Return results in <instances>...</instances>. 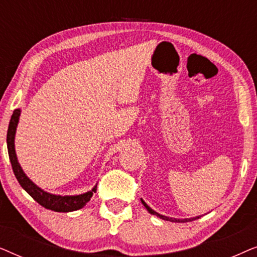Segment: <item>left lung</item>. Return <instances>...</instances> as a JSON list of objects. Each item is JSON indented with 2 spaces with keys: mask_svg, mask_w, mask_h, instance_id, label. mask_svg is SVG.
<instances>
[{
  "mask_svg": "<svg viewBox=\"0 0 257 257\" xmlns=\"http://www.w3.org/2000/svg\"><path fill=\"white\" fill-rule=\"evenodd\" d=\"M140 201H142V203L144 205V207L147 209V212H149L150 214H152V215H156L158 217H160V219L163 220H166V221H171V222H191V221H194V220H198L200 219L201 216H195V217H189V219H175V217H171V216H166V215H161V214L157 213L156 210H153L151 207L147 205V203L144 201V200L140 198Z\"/></svg>",
  "mask_w": 257,
  "mask_h": 257,
  "instance_id": "8db88e82",
  "label": "left lung"
}]
</instances>
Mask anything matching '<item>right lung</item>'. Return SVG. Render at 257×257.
<instances>
[{
	"instance_id": "add662e5",
	"label": "right lung",
	"mask_w": 257,
	"mask_h": 257,
	"mask_svg": "<svg viewBox=\"0 0 257 257\" xmlns=\"http://www.w3.org/2000/svg\"><path fill=\"white\" fill-rule=\"evenodd\" d=\"M21 108H16L14 111V113L10 118L9 121V127L8 132H7V147H8V153H9V159L12 163L14 174L17 179V181L20 182L21 187L33 198L35 201L40 203L41 206H43L44 208L54 210V212L59 213H69L73 212V210H78L83 208L87 202L90 201L91 196L93 195V193L97 191V185H94L91 191H87L83 194H77V195H59V194H52L44 191L43 188H41L40 186H37L28 175L24 173L22 166L19 163L16 156V150H15V136H16V130L17 125L20 121V115H21Z\"/></svg>"
}]
</instances>
